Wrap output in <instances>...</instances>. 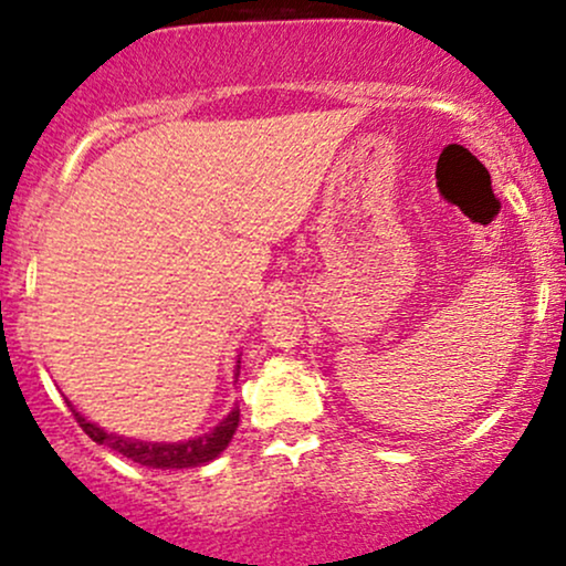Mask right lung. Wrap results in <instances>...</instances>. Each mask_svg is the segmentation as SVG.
Instances as JSON below:
<instances>
[{
	"instance_id": "right-lung-1",
	"label": "right lung",
	"mask_w": 566,
	"mask_h": 566,
	"mask_svg": "<svg viewBox=\"0 0 566 566\" xmlns=\"http://www.w3.org/2000/svg\"><path fill=\"white\" fill-rule=\"evenodd\" d=\"M77 424L83 427V432L88 434L96 443L109 446L117 454L128 457L132 462L145 464V468H158V470H182V468H198V464H207L226 451V446L231 443L235 427H239V411L228 413V419H222L212 432L201 434L196 440H185V443H145V440H132L120 438V434H109L102 427L85 421L77 411H72Z\"/></svg>"
}]
</instances>
